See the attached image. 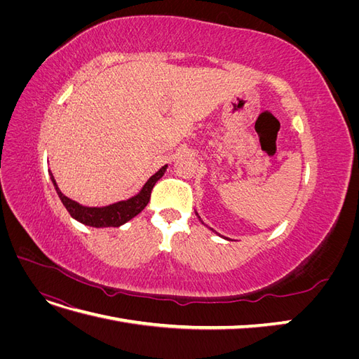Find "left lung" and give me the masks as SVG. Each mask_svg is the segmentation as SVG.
Returning a JSON list of instances; mask_svg holds the SVG:
<instances>
[{
  "label": "left lung",
  "instance_id": "obj_1",
  "mask_svg": "<svg viewBox=\"0 0 359 359\" xmlns=\"http://www.w3.org/2000/svg\"><path fill=\"white\" fill-rule=\"evenodd\" d=\"M196 215H198V212H196ZM199 217V215H198ZM199 220H201V217H199Z\"/></svg>",
  "mask_w": 359,
  "mask_h": 359
}]
</instances>
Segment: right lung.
I'll return each instance as SVG.
<instances>
[{"label":"right lung","mask_w":359,"mask_h":359,"mask_svg":"<svg viewBox=\"0 0 359 359\" xmlns=\"http://www.w3.org/2000/svg\"><path fill=\"white\" fill-rule=\"evenodd\" d=\"M166 168L168 165L163 166L158 172H156L154 175L145 182V186L136 194V196L130 198L127 201L107 205V206H100V208H97V206H83L78 202L69 199L66 194H62L61 190L58 189L57 181L53 178L52 173H50V180L53 182V186H55V190L58 193L62 205L66 206V210L74 220L93 227H118L127 223L128 220H132L133 217H136L145 208L149 202L153 187L156 186V182L165 175Z\"/></svg>","instance_id":"add662e5"}]
</instances>
